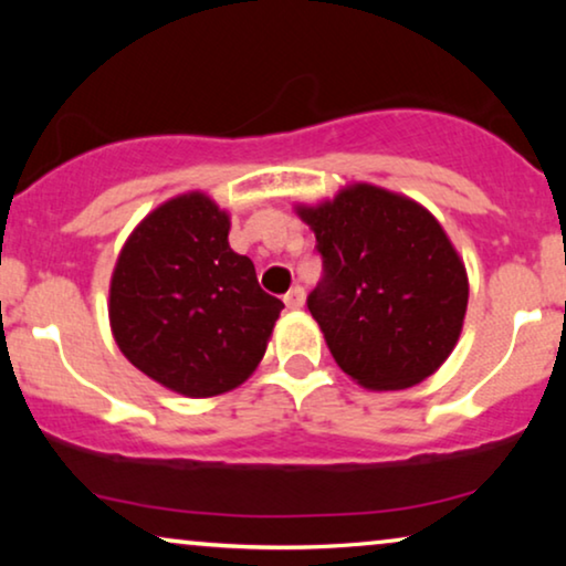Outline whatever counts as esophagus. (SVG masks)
<instances>
[{"instance_id":"obj_1","label":"esophagus","mask_w":566,"mask_h":566,"mask_svg":"<svg viewBox=\"0 0 566 566\" xmlns=\"http://www.w3.org/2000/svg\"><path fill=\"white\" fill-rule=\"evenodd\" d=\"M304 298H306V293H304V289H301V285H293V289L283 296L285 306H289V308H301V306H304Z\"/></svg>"}]
</instances>
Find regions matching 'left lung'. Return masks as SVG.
<instances>
[{"label": "left lung", "mask_w": 566, "mask_h": 566, "mask_svg": "<svg viewBox=\"0 0 566 566\" xmlns=\"http://www.w3.org/2000/svg\"><path fill=\"white\" fill-rule=\"evenodd\" d=\"M316 234L322 277L308 312L332 358L366 389L394 391L436 374L461 335L463 262L415 200L355 185L332 203L298 208Z\"/></svg>", "instance_id": "1"}]
</instances>
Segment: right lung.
Returning <instances> with one entry per match:
<instances>
[{"label":"right lung","mask_w":566,"mask_h":566,"mask_svg":"<svg viewBox=\"0 0 566 566\" xmlns=\"http://www.w3.org/2000/svg\"><path fill=\"white\" fill-rule=\"evenodd\" d=\"M283 301L229 247V216L200 192L146 216L111 283L115 343L154 381L216 397L258 368Z\"/></svg>","instance_id":"obj_1"}]
</instances>
